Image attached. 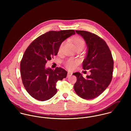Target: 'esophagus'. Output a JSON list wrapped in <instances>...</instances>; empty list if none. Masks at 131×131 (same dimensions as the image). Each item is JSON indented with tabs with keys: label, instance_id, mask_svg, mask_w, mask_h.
<instances>
[{
	"label": "esophagus",
	"instance_id": "34e87169",
	"mask_svg": "<svg viewBox=\"0 0 131 131\" xmlns=\"http://www.w3.org/2000/svg\"><path fill=\"white\" fill-rule=\"evenodd\" d=\"M72 75V73L71 72H68V75H67V78L70 77V76H71Z\"/></svg>",
	"mask_w": 131,
	"mask_h": 131
}]
</instances>
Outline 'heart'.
<instances>
[{
  "label": "heart",
  "mask_w": 131,
  "mask_h": 131,
  "mask_svg": "<svg viewBox=\"0 0 131 131\" xmlns=\"http://www.w3.org/2000/svg\"><path fill=\"white\" fill-rule=\"evenodd\" d=\"M73 44L75 48H80V47L84 48L85 46V41L82 38L80 37H75L73 39ZM62 44H61V45L60 46L59 51H60V48L62 46ZM77 64H78L77 61H75L72 60H70L67 62L66 66L69 69L73 70L75 68V67Z\"/></svg>",
  "instance_id": "b5f03b06"
}]
</instances>
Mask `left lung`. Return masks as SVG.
Masks as SVG:
<instances>
[{"label": "left lung", "instance_id": "1", "mask_svg": "<svg viewBox=\"0 0 131 131\" xmlns=\"http://www.w3.org/2000/svg\"><path fill=\"white\" fill-rule=\"evenodd\" d=\"M84 39L87 49L83 62L84 70H90L91 75L84 78L79 72L74 90L80 97L93 99L102 93L111 83L112 77L113 60L106 42L97 35L85 31H75Z\"/></svg>", "mask_w": 131, "mask_h": 131}]
</instances>
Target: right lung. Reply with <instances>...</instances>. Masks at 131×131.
Returning <instances> with one entry per match:
<instances>
[{
	"instance_id": "right-lung-1",
	"label": "right lung",
	"mask_w": 131,
	"mask_h": 131,
	"mask_svg": "<svg viewBox=\"0 0 131 131\" xmlns=\"http://www.w3.org/2000/svg\"><path fill=\"white\" fill-rule=\"evenodd\" d=\"M73 30L51 31L34 40L25 51L20 62L23 85L32 97L46 101L57 92L56 83L66 78L68 72L61 68H46L48 60L56 56L62 42L75 35Z\"/></svg>"
}]
</instances>
